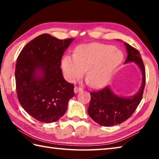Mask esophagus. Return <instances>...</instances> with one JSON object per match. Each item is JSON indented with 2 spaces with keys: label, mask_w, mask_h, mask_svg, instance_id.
I'll return each mask as SVG.
<instances>
[{
  "label": "esophagus",
  "mask_w": 159,
  "mask_h": 159,
  "mask_svg": "<svg viewBox=\"0 0 159 159\" xmlns=\"http://www.w3.org/2000/svg\"><path fill=\"white\" fill-rule=\"evenodd\" d=\"M83 90V89L81 88H78V87H74V93H78L79 92H80V91H82Z\"/></svg>",
  "instance_id": "34e87169"
}]
</instances>
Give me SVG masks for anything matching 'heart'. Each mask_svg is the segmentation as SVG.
Masks as SVG:
<instances>
[{"label":"heart","mask_w":159,"mask_h":159,"mask_svg":"<svg viewBox=\"0 0 159 159\" xmlns=\"http://www.w3.org/2000/svg\"><path fill=\"white\" fill-rule=\"evenodd\" d=\"M123 54L110 45L91 43L82 45L74 55H64L61 60L64 76L75 82L86 70V78L94 88L105 85L122 64Z\"/></svg>","instance_id":"1"}]
</instances>
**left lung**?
Segmentation results:
<instances>
[{
  "label": "left lung",
  "instance_id": "left-lung-1",
  "mask_svg": "<svg viewBox=\"0 0 159 159\" xmlns=\"http://www.w3.org/2000/svg\"><path fill=\"white\" fill-rule=\"evenodd\" d=\"M128 56L125 63L134 62L140 69L142 83L139 90L130 97L115 94L109 86L90 93L91 99L88 109V115L94 121L102 126L120 124L131 116L141 102L145 86V69L140 53L124 42Z\"/></svg>",
  "mask_w": 159,
  "mask_h": 159
}]
</instances>
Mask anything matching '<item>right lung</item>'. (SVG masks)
I'll return each mask as SVG.
<instances>
[{
	"mask_svg": "<svg viewBox=\"0 0 159 159\" xmlns=\"http://www.w3.org/2000/svg\"><path fill=\"white\" fill-rule=\"evenodd\" d=\"M74 40L41 34L28 43L18 56L15 76L19 102L39 121H57L74 96V86L64 80L60 67L64 51Z\"/></svg>",
	"mask_w": 159,
	"mask_h": 159,
	"instance_id": "right-lung-1",
	"label": "right lung"
}]
</instances>
